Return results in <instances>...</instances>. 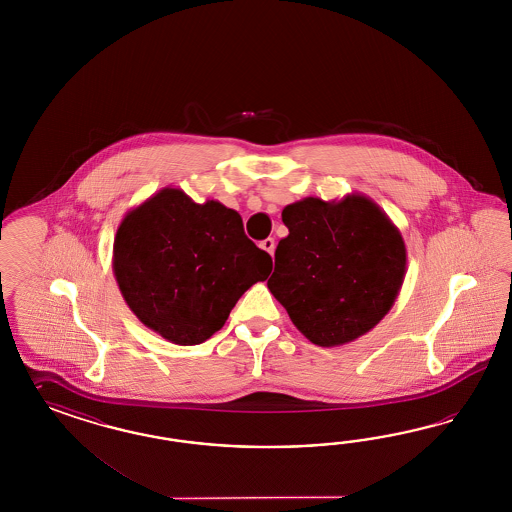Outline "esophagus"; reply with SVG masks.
I'll list each match as a JSON object with an SVG mask.
<instances>
[{"label":"esophagus","mask_w":512,"mask_h":512,"mask_svg":"<svg viewBox=\"0 0 512 512\" xmlns=\"http://www.w3.org/2000/svg\"><path fill=\"white\" fill-rule=\"evenodd\" d=\"M261 248H263L264 251H268L270 255H274V249H276L274 238H266V240H263V242H261Z\"/></svg>","instance_id":"esophagus-1"}]
</instances>
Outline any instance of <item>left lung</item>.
<instances>
[{"instance_id":"left-lung-1","label":"left lung","mask_w":512,"mask_h":512,"mask_svg":"<svg viewBox=\"0 0 512 512\" xmlns=\"http://www.w3.org/2000/svg\"><path fill=\"white\" fill-rule=\"evenodd\" d=\"M289 234L279 240L268 289L315 345L355 341L377 325L402 289V233L360 193L341 201L306 197L283 208Z\"/></svg>"}]
</instances>
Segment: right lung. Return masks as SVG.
I'll list each match as a JSON object with an SVG mask.
<instances>
[{
	"instance_id": "right-lung-1",
	"label": "right lung",
	"mask_w": 512,
	"mask_h": 512,
	"mask_svg": "<svg viewBox=\"0 0 512 512\" xmlns=\"http://www.w3.org/2000/svg\"><path fill=\"white\" fill-rule=\"evenodd\" d=\"M112 270L142 325L176 345H199L270 276L272 257L249 240L236 210L163 187L125 214Z\"/></svg>"
}]
</instances>
